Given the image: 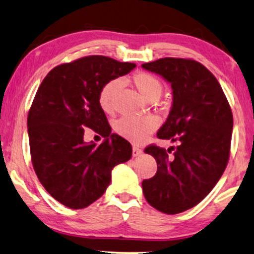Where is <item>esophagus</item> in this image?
I'll use <instances>...</instances> for the list:
<instances>
[{
	"label": "esophagus",
	"instance_id": "esophagus-1",
	"mask_svg": "<svg viewBox=\"0 0 254 254\" xmlns=\"http://www.w3.org/2000/svg\"><path fill=\"white\" fill-rule=\"evenodd\" d=\"M141 153H143V151H141L139 147H137V146L132 147V155H133V157H139Z\"/></svg>",
	"mask_w": 254,
	"mask_h": 254
}]
</instances>
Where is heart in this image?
<instances>
[{
  "instance_id": "1",
  "label": "heart",
  "mask_w": 254,
  "mask_h": 254,
  "mask_svg": "<svg viewBox=\"0 0 254 254\" xmlns=\"http://www.w3.org/2000/svg\"><path fill=\"white\" fill-rule=\"evenodd\" d=\"M132 82L141 96L146 100L159 97L162 93V83L160 80L150 73H137L133 76ZM120 84L121 81L115 79L110 80L101 88L99 93V104L106 114H111L114 111V97ZM158 124V118L152 115L140 117L125 116L120 118L115 123V130L125 139L132 141L134 144H141L157 129Z\"/></svg>"
}]
</instances>
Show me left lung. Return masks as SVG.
I'll return each instance as SVG.
<instances>
[{
  "instance_id": "8db88e82",
  "label": "left lung",
  "mask_w": 254,
  "mask_h": 254,
  "mask_svg": "<svg viewBox=\"0 0 254 254\" xmlns=\"http://www.w3.org/2000/svg\"><path fill=\"white\" fill-rule=\"evenodd\" d=\"M141 67L171 83L173 102L157 136L179 143L173 157L153 145L145 148L158 170L141 187L157 210L180 214L200 203L221 179L229 160L232 113L217 79L200 63L164 58Z\"/></svg>"
}]
</instances>
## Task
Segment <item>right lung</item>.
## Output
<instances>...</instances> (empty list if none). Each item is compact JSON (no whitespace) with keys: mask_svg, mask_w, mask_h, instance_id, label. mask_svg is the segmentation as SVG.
<instances>
[{"mask_svg":"<svg viewBox=\"0 0 254 254\" xmlns=\"http://www.w3.org/2000/svg\"><path fill=\"white\" fill-rule=\"evenodd\" d=\"M134 67L103 56L84 57L54 67L37 90L28 115L32 165L46 191L66 207L82 209L99 200L113 168L132 155L129 141L111 133L99 93ZM84 127L105 137L99 147L83 140Z\"/></svg>","mask_w":254,"mask_h":254,"instance_id":"1","label":"right lung"}]
</instances>
